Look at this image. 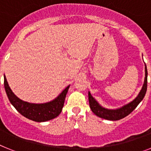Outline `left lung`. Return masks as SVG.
<instances>
[{
	"instance_id": "left-lung-1",
	"label": "left lung",
	"mask_w": 151,
	"mask_h": 151,
	"mask_svg": "<svg viewBox=\"0 0 151 151\" xmlns=\"http://www.w3.org/2000/svg\"><path fill=\"white\" fill-rule=\"evenodd\" d=\"M147 66L145 65V83H144L143 87L140 91L139 94L134 101L129 103V104L122 106L120 109H117V110H107V109H105V108L100 106L99 104L94 100V97L91 95L90 92H88V101L91 110L96 116L101 117V118L108 119V120H119L129 115L137 107V106L139 104V103L145 97L147 91Z\"/></svg>"
}]
</instances>
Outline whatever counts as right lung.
<instances>
[{"mask_svg":"<svg viewBox=\"0 0 151 151\" xmlns=\"http://www.w3.org/2000/svg\"><path fill=\"white\" fill-rule=\"evenodd\" d=\"M4 88L8 99L19 113L29 119L41 122L50 120L59 116L63 107L64 101L69 90V85L63 91L62 93L55 100L46 104H40L25 102L18 98L9 87L5 76Z\"/></svg>","mask_w":151,"mask_h":151,"instance_id":"1","label":"right lung"}]
</instances>
